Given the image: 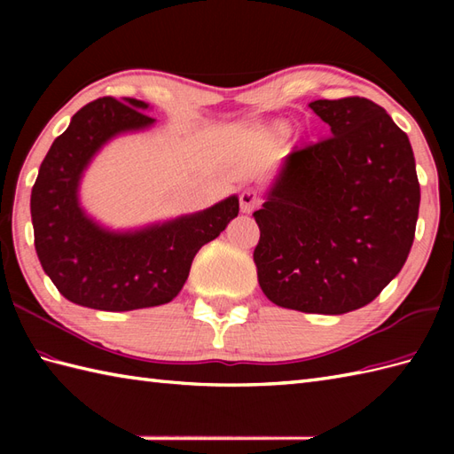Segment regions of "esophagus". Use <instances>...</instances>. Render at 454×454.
<instances>
[{
    "label": "esophagus",
    "mask_w": 454,
    "mask_h": 454,
    "mask_svg": "<svg viewBox=\"0 0 454 454\" xmlns=\"http://www.w3.org/2000/svg\"><path fill=\"white\" fill-rule=\"evenodd\" d=\"M259 205H262V199H259V195L254 189H244L239 192V208H242V212H246V215L255 210Z\"/></svg>",
    "instance_id": "obj_1"
}]
</instances>
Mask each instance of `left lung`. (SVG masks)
<instances>
[{"label":"left lung","mask_w":454,"mask_h":454,"mask_svg":"<svg viewBox=\"0 0 454 454\" xmlns=\"http://www.w3.org/2000/svg\"><path fill=\"white\" fill-rule=\"evenodd\" d=\"M332 137L285 158L254 212L257 281L277 306L345 314L400 273L416 236L419 181L408 134L364 98L308 105Z\"/></svg>","instance_id":"obj_1"}]
</instances>
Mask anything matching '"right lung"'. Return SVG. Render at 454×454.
Returning <instances> with one entry per match:
<instances>
[{
	"instance_id": "add662e5",
	"label": "right lung",
	"mask_w": 454,
	"mask_h": 454,
	"mask_svg": "<svg viewBox=\"0 0 454 454\" xmlns=\"http://www.w3.org/2000/svg\"><path fill=\"white\" fill-rule=\"evenodd\" d=\"M148 103L101 98L74 114L38 169L31 192L35 249L44 273L74 304L129 312L168 304L185 285L192 257L238 216V195L205 210L111 230L80 202L85 169L121 134L153 127Z\"/></svg>"
}]
</instances>
